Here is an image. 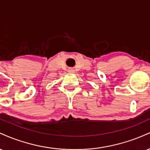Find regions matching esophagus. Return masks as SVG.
<instances>
[{
	"label": "esophagus",
	"instance_id": "esophagus-1",
	"mask_svg": "<svg viewBox=\"0 0 150 150\" xmlns=\"http://www.w3.org/2000/svg\"><path fill=\"white\" fill-rule=\"evenodd\" d=\"M68 73H74V70L73 69V68H69V69L68 70Z\"/></svg>",
	"mask_w": 150,
	"mask_h": 150
}]
</instances>
